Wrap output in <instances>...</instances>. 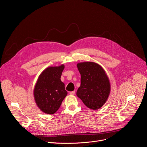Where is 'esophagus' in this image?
Returning a JSON list of instances; mask_svg holds the SVG:
<instances>
[{"instance_id":"obj_1","label":"esophagus","mask_w":147,"mask_h":147,"mask_svg":"<svg viewBox=\"0 0 147 147\" xmlns=\"http://www.w3.org/2000/svg\"><path fill=\"white\" fill-rule=\"evenodd\" d=\"M69 94H70L71 95H74V94H75V91H72V92H71L69 93Z\"/></svg>"}]
</instances>
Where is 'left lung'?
<instances>
[{
    "mask_svg": "<svg viewBox=\"0 0 147 147\" xmlns=\"http://www.w3.org/2000/svg\"><path fill=\"white\" fill-rule=\"evenodd\" d=\"M80 74V86L77 96L89 108L100 109L106 102L111 91L109 78L101 65L94 62L77 64Z\"/></svg>",
    "mask_w": 147,
    "mask_h": 147,
    "instance_id": "1",
    "label": "left lung"
}]
</instances>
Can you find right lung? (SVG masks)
Segmentation results:
<instances>
[{"label":"right lung","mask_w":147,"mask_h":147,"mask_svg":"<svg viewBox=\"0 0 147 147\" xmlns=\"http://www.w3.org/2000/svg\"><path fill=\"white\" fill-rule=\"evenodd\" d=\"M64 65L50 67L39 75L34 90V96L38 108L44 113L53 114L60 107L68 93L61 80Z\"/></svg>","instance_id":"obj_1"}]
</instances>
